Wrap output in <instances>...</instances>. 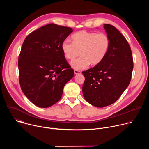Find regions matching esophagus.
<instances>
[{
    "label": "esophagus",
    "mask_w": 149,
    "mask_h": 149,
    "mask_svg": "<svg viewBox=\"0 0 149 149\" xmlns=\"http://www.w3.org/2000/svg\"><path fill=\"white\" fill-rule=\"evenodd\" d=\"M74 73H75V74H81V71H79V70H74Z\"/></svg>",
    "instance_id": "1"
}]
</instances>
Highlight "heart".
<instances>
[{"mask_svg": "<svg viewBox=\"0 0 149 149\" xmlns=\"http://www.w3.org/2000/svg\"><path fill=\"white\" fill-rule=\"evenodd\" d=\"M72 42L65 40L61 44V50L65 58L73 61L79 55L81 57L71 63L76 70H82L91 64L98 65L107 55L110 41L104 33L79 31L72 36Z\"/></svg>", "mask_w": 149, "mask_h": 149, "instance_id": "heart-1", "label": "heart"}]
</instances>
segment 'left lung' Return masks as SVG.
I'll use <instances>...</instances> for the list:
<instances>
[{"label":"left lung","instance_id":"1","mask_svg":"<svg viewBox=\"0 0 149 149\" xmlns=\"http://www.w3.org/2000/svg\"><path fill=\"white\" fill-rule=\"evenodd\" d=\"M110 38L108 52L102 61L82 72L84 97L97 107L115 102L129 86L133 69L130 47L125 37L113 25L104 24Z\"/></svg>","mask_w":149,"mask_h":149}]
</instances>
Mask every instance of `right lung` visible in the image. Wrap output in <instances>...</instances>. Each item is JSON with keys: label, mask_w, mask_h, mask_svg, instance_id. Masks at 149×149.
<instances>
[{"label": "right lung", "mask_w": 149, "mask_h": 149, "mask_svg": "<svg viewBox=\"0 0 149 149\" xmlns=\"http://www.w3.org/2000/svg\"><path fill=\"white\" fill-rule=\"evenodd\" d=\"M72 32L71 28L50 24L31 33L24 42L18 60L20 86L39 107L57 102L74 75L61 50L63 41Z\"/></svg>", "instance_id": "right-lung-1"}]
</instances>
